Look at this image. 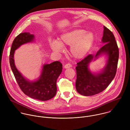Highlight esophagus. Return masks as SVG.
Here are the masks:
<instances>
[{"label": "esophagus", "mask_w": 130, "mask_h": 130, "mask_svg": "<svg viewBox=\"0 0 130 130\" xmlns=\"http://www.w3.org/2000/svg\"><path fill=\"white\" fill-rule=\"evenodd\" d=\"M71 67H72V65L70 63H67L66 65H65V66H64L65 68H70Z\"/></svg>", "instance_id": "34e87169"}]
</instances>
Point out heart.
Wrapping results in <instances>:
<instances>
[{"label": "heart", "instance_id": "b5f03b06", "mask_svg": "<svg viewBox=\"0 0 130 130\" xmlns=\"http://www.w3.org/2000/svg\"><path fill=\"white\" fill-rule=\"evenodd\" d=\"M94 35L91 32L77 29L65 32L61 35L59 42L54 41L51 44V48L55 52L60 53L62 46L70 45L69 53L76 59L84 58L89 52L94 41Z\"/></svg>", "mask_w": 130, "mask_h": 130}]
</instances>
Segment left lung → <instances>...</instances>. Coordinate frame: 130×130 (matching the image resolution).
I'll list each match as a JSON object with an SVG mask.
<instances>
[{
	"label": "left lung",
	"mask_w": 130,
	"mask_h": 130,
	"mask_svg": "<svg viewBox=\"0 0 130 130\" xmlns=\"http://www.w3.org/2000/svg\"><path fill=\"white\" fill-rule=\"evenodd\" d=\"M102 42L105 44L95 56L90 54L77 63L75 87L77 92L82 95L93 96L102 92L116 76L119 57V47L113 34L105 26ZM102 54L108 56L106 66L99 73H92L88 69L89 63Z\"/></svg>",
	"instance_id": "8db88e82"
}]
</instances>
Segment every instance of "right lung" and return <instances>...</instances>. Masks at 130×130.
<instances>
[{"label":"right lung","mask_w":130,"mask_h":130,"mask_svg":"<svg viewBox=\"0 0 130 130\" xmlns=\"http://www.w3.org/2000/svg\"><path fill=\"white\" fill-rule=\"evenodd\" d=\"M34 38V35L29 32L21 33L14 38L10 51V66L19 87L25 95L35 99L46 101L56 94L57 80L62 71V63L55 61L44 64L39 78L36 81L30 82L22 76L14 63V51L21 45L33 41Z\"/></svg>","instance_id":"right-lung-1"}]
</instances>
